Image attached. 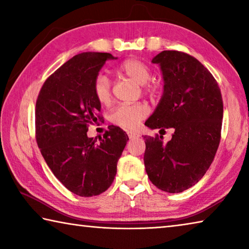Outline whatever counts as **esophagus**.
Listing matches in <instances>:
<instances>
[{"label": "esophagus", "mask_w": 249, "mask_h": 249, "mask_svg": "<svg viewBox=\"0 0 249 249\" xmlns=\"http://www.w3.org/2000/svg\"><path fill=\"white\" fill-rule=\"evenodd\" d=\"M127 135H128L129 140H133V138H137V137H140V134H137V133H133V132H128V133H127Z\"/></svg>", "instance_id": "1"}]
</instances>
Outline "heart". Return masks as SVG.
<instances>
[{"mask_svg": "<svg viewBox=\"0 0 249 249\" xmlns=\"http://www.w3.org/2000/svg\"><path fill=\"white\" fill-rule=\"evenodd\" d=\"M117 72L129 78L134 82L142 84L146 94L154 95L158 91V84L151 82V70L145 62L138 59H126L117 67ZM93 93L99 103L109 104L112 100V84L104 74L96 75L93 81ZM149 113L145 103L120 104L109 113V121L125 129H135Z\"/></svg>", "mask_w": 249, "mask_h": 249, "instance_id": "obj_1", "label": "heart"}]
</instances>
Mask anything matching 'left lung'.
Instances as JSON below:
<instances>
[{
    "label": "left lung",
    "mask_w": 249,
    "mask_h": 249,
    "mask_svg": "<svg viewBox=\"0 0 249 249\" xmlns=\"http://www.w3.org/2000/svg\"><path fill=\"white\" fill-rule=\"evenodd\" d=\"M162 71L163 94L145 125L174 128L171 140L145 136L144 163L160 190L179 193L199 182L221 141L223 100L212 73L190 54L163 50L153 59Z\"/></svg>",
    "instance_id": "left-lung-1"
}]
</instances>
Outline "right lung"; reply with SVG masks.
I'll return each mask as SVG.
<instances>
[{
  "instance_id": "add662e5",
  "label": "right lung",
  "mask_w": 249,
  "mask_h": 249,
  "mask_svg": "<svg viewBox=\"0 0 249 249\" xmlns=\"http://www.w3.org/2000/svg\"><path fill=\"white\" fill-rule=\"evenodd\" d=\"M108 53H82L46 79L35 108L36 142L54 177L74 195L99 196L116 175L117 161L128 141L119 126H108L99 142L87 135L99 123L101 103L93 81Z\"/></svg>"
}]
</instances>
